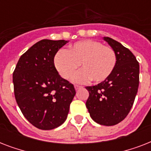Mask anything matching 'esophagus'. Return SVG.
Instances as JSON below:
<instances>
[{"mask_svg":"<svg viewBox=\"0 0 151 151\" xmlns=\"http://www.w3.org/2000/svg\"><path fill=\"white\" fill-rule=\"evenodd\" d=\"M74 88H75L76 90L79 89V88H82V86H81V85H74Z\"/></svg>","mask_w":151,"mask_h":151,"instance_id":"esophagus-1","label":"esophagus"}]
</instances>
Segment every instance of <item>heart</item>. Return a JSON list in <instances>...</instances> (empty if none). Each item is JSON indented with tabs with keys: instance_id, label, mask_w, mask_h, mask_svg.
Masks as SVG:
<instances>
[{
	"instance_id": "1",
	"label": "heart",
	"mask_w": 151,
	"mask_h": 151,
	"mask_svg": "<svg viewBox=\"0 0 151 151\" xmlns=\"http://www.w3.org/2000/svg\"><path fill=\"white\" fill-rule=\"evenodd\" d=\"M81 63L83 70L73 77L76 82L92 79L94 82L105 81L112 73L117 63L114 49L93 40L76 42L68 50L59 51L54 64L59 75L69 79L78 70Z\"/></svg>"
}]
</instances>
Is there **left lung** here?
<instances>
[{
    "label": "left lung",
    "instance_id": "1",
    "mask_svg": "<svg viewBox=\"0 0 151 151\" xmlns=\"http://www.w3.org/2000/svg\"><path fill=\"white\" fill-rule=\"evenodd\" d=\"M116 53L112 73L97 85L87 86L86 107L93 121L102 125L118 124L129 114L138 92L139 65L131 51L114 39L105 37Z\"/></svg>",
    "mask_w": 151,
    "mask_h": 151
}]
</instances>
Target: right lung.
Returning a JSON list of instances; mask_svg holds the SVG:
<instances>
[{"label": "right lung", "mask_w": 151, "mask_h": 151, "mask_svg": "<svg viewBox=\"0 0 151 151\" xmlns=\"http://www.w3.org/2000/svg\"><path fill=\"white\" fill-rule=\"evenodd\" d=\"M67 41L44 39L19 59L13 72L16 103L27 121L42 130H50L66 121L75 96L73 84L62 78L54 58Z\"/></svg>", "instance_id": "add662e5"}]
</instances>
